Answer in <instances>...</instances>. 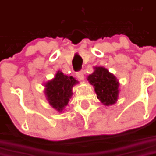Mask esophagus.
<instances>
[{"label": "esophagus", "instance_id": "1", "mask_svg": "<svg viewBox=\"0 0 156 156\" xmlns=\"http://www.w3.org/2000/svg\"><path fill=\"white\" fill-rule=\"evenodd\" d=\"M76 76L78 79L81 80H83V79H84V74H83V71L81 70V71H79V72H77L76 73Z\"/></svg>", "mask_w": 156, "mask_h": 156}]
</instances>
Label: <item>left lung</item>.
I'll return each mask as SVG.
<instances>
[{
    "label": "left lung",
    "instance_id": "obj_1",
    "mask_svg": "<svg viewBox=\"0 0 156 156\" xmlns=\"http://www.w3.org/2000/svg\"><path fill=\"white\" fill-rule=\"evenodd\" d=\"M87 80L94 88L97 98L105 106L114 104L118 100L119 83L113 74L103 67H94V71L89 75Z\"/></svg>",
    "mask_w": 156,
    "mask_h": 156
}]
</instances>
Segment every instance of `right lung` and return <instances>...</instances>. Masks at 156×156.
<instances>
[{"label": "right lung", "instance_id": "obj_1", "mask_svg": "<svg viewBox=\"0 0 156 156\" xmlns=\"http://www.w3.org/2000/svg\"><path fill=\"white\" fill-rule=\"evenodd\" d=\"M77 83L78 81L75 78L58 71L54 79L45 84V94L52 107L62 112L73 95V87Z\"/></svg>", "mask_w": 156, "mask_h": 156}]
</instances>
